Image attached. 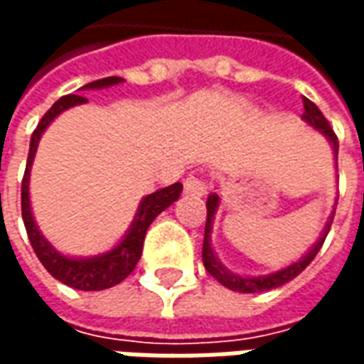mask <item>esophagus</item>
<instances>
[{
    "label": "esophagus",
    "mask_w": 364,
    "mask_h": 364,
    "mask_svg": "<svg viewBox=\"0 0 364 364\" xmlns=\"http://www.w3.org/2000/svg\"><path fill=\"white\" fill-rule=\"evenodd\" d=\"M185 193L193 195V197H203L206 193V181L198 179L195 175H191L185 179Z\"/></svg>",
    "instance_id": "esophagus-1"
}]
</instances>
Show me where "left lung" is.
Masks as SVG:
<instances>
[{"label": "left lung", "mask_w": 364, "mask_h": 364, "mask_svg": "<svg viewBox=\"0 0 364 364\" xmlns=\"http://www.w3.org/2000/svg\"><path fill=\"white\" fill-rule=\"evenodd\" d=\"M302 120H304L308 127H312L314 130H318L321 134L326 136V140L331 146L333 150V159L337 164V151H339V142H337L336 132L331 130L329 122L326 120V117L321 114V111L316 107V105L310 101V99H304V112H302ZM218 206H220V197L218 193H210L208 198H206V226H205V240H203V263H205V269L208 273L213 274L216 281L224 284L226 289L236 290V292H244V294H253V292H265V290H273L282 287L284 282L292 281L294 277L302 273L312 259L316 257V253L320 252L323 240L328 236L329 228H331V220H333V214H336V205H333V210H331V216L326 222V226L321 230L320 237L312 244V247L302 255L298 257L296 261H292L287 267L279 269V271H273L269 274H257V277H252V274H240L230 271L214 252L213 245V226L214 218H216V213H218Z\"/></svg>", "instance_id": "1"}]
</instances>
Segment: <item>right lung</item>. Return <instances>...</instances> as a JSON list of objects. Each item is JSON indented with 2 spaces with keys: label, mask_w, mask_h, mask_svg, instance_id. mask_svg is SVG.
<instances>
[{
  "label": "right lung",
  "mask_w": 364,
  "mask_h": 364,
  "mask_svg": "<svg viewBox=\"0 0 364 364\" xmlns=\"http://www.w3.org/2000/svg\"><path fill=\"white\" fill-rule=\"evenodd\" d=\"M122 82H124L122 77L112 75V77H105V80L87 83V85H83L77 91L107 90V87L119 85ZM83 103H87V99L82 95L62 97V99H58L56 103L52 105L48 112L43 117V120L38 122V127H36V130L31 136L27 169H25L23 183H21V210H23V222H25L28 240H31V245L35 250L36 257L41 259L44 269L54 279H58L60 282H64L68 287L77 290H105L119 284L120 281H124L128 274L134 271L136 263H138L140 255H142L144 237H146V232L150 228V224L156 220V216L159 213H164L167 206H171L177 198L181 197L183 185L181 183H173L169 187H164V189H158L156 193L146 195L140 200L138 208H136L134 218H132L130 226L124 232V236L120 237L119 244H114L111 250H107L105 253L90 255V257H77V255H66V253L58 252L43 236V232H41L35 220L33 206H31V193H28L31 169H33V161H35L38 142L43 138L44 130L52 124V120L64 111H68V109Z\"/></svg>",
  "instance_id": "right-lung-1"
}]
</instances>
